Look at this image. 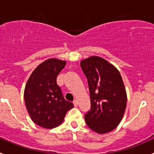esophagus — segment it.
Instances as JSON below:
<instances>
[{
  "label": "esophagus",
  "instance_id": "obj_1",
  "mask_svg": "<svg viewBox=\"0 0 154 154\" xmlns=\"http://www.w3.org/2000/svg\"><path fill=\"white\" fill-rule=\"evenodd\" d=\"M73 103H74V105L75 106H77V105H78V101H77V100H74V101H73Z\"/></svg>",
  "mask_w": 154,
  "mask_h": 154
}]
</instances>
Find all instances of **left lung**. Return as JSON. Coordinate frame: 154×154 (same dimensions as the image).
I'll return each instance as SVG.
<instances>
[{"mask_svg": "<svg viewBox=\"0 0 154 154\" xmlns=\"http://www.w3.org/2000/svg\"><path fill=\"white\" fill-rule=\"evenodd\" d=\"M88 80L91 108L84 116L86 125L100 134L112 131L123 118L127 94L118 69L99 57H91L80 63Z\"/></svg>", "mask_w": 154, "mask_h": 154, "instance_id": "obj_1", "label": "left lung"}]
</instances>
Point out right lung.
<instances>
[{
  "label": "right lung",
  "instance_id": "right-lung-1",
  "mask_svg": "<svg viewBox=\"0 0 154 154\" xmlns=\"http://www.w3.org/2000/svg\"><path fill=\"white\" fill-rule=\"evenodd\" d=\"M66 61L49 59L40 64L27 80L24 89V101L29 116L37 125L52 129L61 125L66 112L74 107L65 100L57 83Z\"/></svg>",
  "mask_w": 154,
  "mask_h": 154
}]
</instances>
